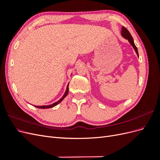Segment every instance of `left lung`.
<instances>
[{
  "mask_svg": "<svg viewBox=\"0 0 160 160\" xmlns=\"http://www.w3.org/2000/svg\"><path fill=\"white\" fill-rule=\"evenodd\" d=\"M122 35L125 38H126V39H128V40L129 41V42H130V44L132 45V47H133V49H135V52H136L138 56H139V55H138V49H137L136 46H135V44H134L133 38L132 36L131 35V34H130V32L128 31V30L126 28L124 27H122Z\"/></svg>",
  "mask_w": 160,
  "mask_h": 160,
  "instance_id": "left-lung-1",
  "label": "left lung"
}]
</instances>
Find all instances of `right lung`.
<instances>
[{"label": "right lung", "instance_id": "obj_1", "mask_svg": "<svg viewBox=\"0 0 160 160\" xmlns=\"http://www.w3.org/2000/svg\"><path fill=\"white\" fill-rule=\"evenodd\" d=\"M68 92H69V84H68V85H67V89H66V91H65V93L64 95L62 97V98H61L60 100H59L58 101H57V102H55V103H52V104H51V105H49L35 106V107H36V108H39V109H48V108H53V107H54V106H56L57 105H58L59 103L61 102V101H62V99H63L65 98V97L67 95V94H68Z\"/></svg>", "mask_w": 160, "mask_h": 160}]
</instances>
